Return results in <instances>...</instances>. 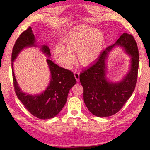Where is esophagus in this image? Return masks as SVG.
Listing matches in <instances>:
<instances>
[{
  "mask_svg": "<svg viewBox=\"0 0 150 150\" xmlns=\"http://www.w3.org/2000/svg\"><path fill=\"white\" fill-rule=\"evenodd\" d=\"M74 74L75 78L76 79L77 81H78V82H79V72H77V71H75Z\"/></svg>",
  "mask_w": 150,
  "mask_h": 150,
  "instance_id": "34e87169",
  "label": "esophagus"
}]
</instances>
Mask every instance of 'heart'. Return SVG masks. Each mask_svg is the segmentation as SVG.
I'll return each mask as SVG.
<instances>
[{
    "label": "heart",
    "instance_id": "obj_1",
    "mask_svg": "<svg viewBox=\"0 0 150 150\" xmlns=\"http://www.w3.org/2000/svg\"><path fill=\"white\" fill-rule=\"evenodd\" d=\"M105 36L103 32L91 28H84L67 35L64 46L58 44L54 54L57 62L66 68L70 67L75 61L74 52H78L79 61L89 64L96 61L102 51Z\"/></svg>",
    "mask_w": 150,
    "mask_h": 150
}]
</instances>
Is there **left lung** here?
Here are the masks:
<instances>
[{
	"label": "left lung",
	"mask_w": 150,
	"mask_h": 150,
	"mask_svg": "<svg viewBox=\"0 0 150 150\" xmlns=\"http://www.w3.org/2000/svg\"><path fill=\"white\" fill-rule=\"evenodd\" d=\"M117 46L130 56V66L123 79L112 82L106 78V63L108 54ZM138 65L137 42L132 35L123 33L114 44L101 52L93 65L80 74V82L84 89V101L88 110L98 117L110 116L118 112L134 91Z\"/></svg>",
	"instance_id": "obj_1"
}]
</instances>
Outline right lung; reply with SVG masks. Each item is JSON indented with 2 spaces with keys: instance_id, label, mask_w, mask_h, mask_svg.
<instances>
[{
  "instance_id": "add662e5",
  "label": "right lung",
  "mask_w": 150,
  "mask_h": 150,
  "mask_svg": "<svg viewBox=\"0 0 150 150\" xmlns=\"http://www.w3.org/2000/svg\"><path fill=\"white\" fill-rule=\"evenodd\" d=\"M28 47H39L45 56L51 58V52L47 45H39L31 28L22 33L17 39L12 53V70L13 86L18 99L30 113L42 120L53 118L64 106L69 90L76 84L73 72L57 66L50 59L46 61L51 76L46 89L40 94H30L22 91L16 80L13 62L22 50Z\"/></svg>"
}]
</instances>
